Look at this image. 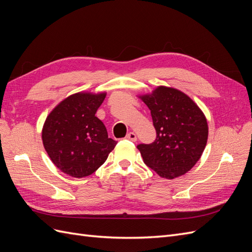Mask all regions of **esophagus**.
<instances>
[{"instance_id":"34e87169","label":"esophagus","mask_w":252,"mask_h":252,"mask_svg":"<svg viewBox=\"0 0 252 252\" xmlns=\"http://www.w3.org/2000/svg\"><path fill=\"white\" fill-rule=\"evenodd\" d=\"M126 139L129 141H132V142H135L136 140H138V138H136V134L134 132H129L126 135Z\"/></svg>"}]
</instances>
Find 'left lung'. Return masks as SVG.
Masks as SVG:
<instances>
[{"instance_id": "obj_1", "label": "left lung", "mask_w": 252, "mask_h": 252, "mask_svg": "<svg viewBox=\"0 0 252 252\" xmlns=\"http://www.w3.org/2000/svg\"><path fill=\"white\" fill-rule=\"evenodd\" d=\"M139 97L150 109L157 131L154 143L138 145L144 163L165 179L185 174L207 144L205 114L187 94L172 87L158 86Z\"/></svg>"}]
</instances>
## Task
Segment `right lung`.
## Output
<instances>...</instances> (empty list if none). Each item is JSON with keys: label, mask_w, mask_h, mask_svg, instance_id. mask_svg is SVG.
Masks as SVG:
<instances>
[{"label": "right lung", "mask_w": 252, "mask_h": 252, "mask_svg": "<svg viewBox=\"0 0 252 252\" xmlns=\"http://www.w3.org/2000/svg\"><path fill=\"white\" fill-rule=\"evenodd\" d=\"M106 93L81 91L67 96L48 114L42 140L52 163L73 178H84L102 166L118 142L108 138L95 112Z\"/></svg>", "instance_id": "obj_1"}]
</instances>
